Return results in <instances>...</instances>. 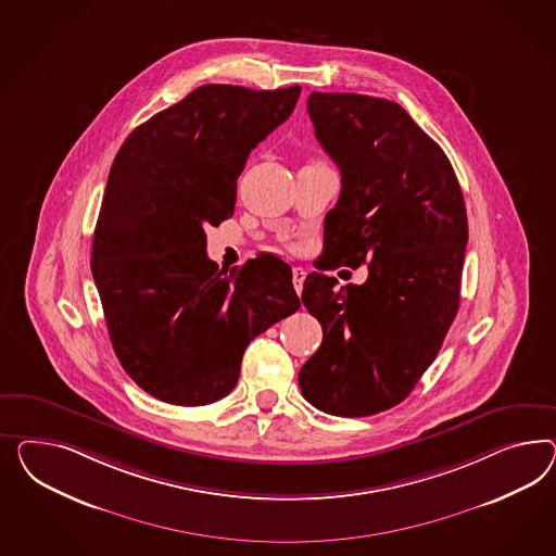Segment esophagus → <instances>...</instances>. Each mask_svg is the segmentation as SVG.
Returning <instances> with one entry per match:
<instances>
[{
	"mask_svg": "<svg viewBox=\"0 0 556 556\" xmlns=\"http://www.w3.org/2000/svg\"><path fill=\"white\" fill-rule=\"evenodd\" d=\"M305 269L303 267H295L293 269V287H295V291L298 293H301V289H303V281H305Z\"/></svg>",
	"mask_w": 556,
	"mask_h": 556,
	"instance_id": "1",
	"label": "esophagus"
}]
</instances>
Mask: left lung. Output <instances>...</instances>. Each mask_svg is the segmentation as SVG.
Masks as SVG:
<instances>
[{"mask_svg": "<svg viewBox=\"0 0 556 556\" xmlns=\"http://www.w3.org/2000/svg\"><path fill=\"white\" fill-rule=\"evenodd\" d=\"M317 141L342 174L319 270L361 267L362 286L309 273L301 301L324 330L300 370L307 403L368 417L405 401L435 361L459 307L464 194L447 155L405 109L356 92H312Z\"/></svg>", "mask_w": 556, "mask_h": 556, "instance_id": "left-lung-1", "label": "left lung"}]
</instances>
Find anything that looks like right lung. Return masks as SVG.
<instances>
[{
  "mask_svg": "<svg viewBox=\"0 0 556 556\" xmlns=\"http://www.w3.org/2000/svg\"><path fill=\"white\" fill-rule=\"evenodd\" d=\"M300 92L198 87L139 125L111 165L90 270L121 366L164 403L220 401L249 342L300 309L287 263L226 273L206 256L204 232L232 216L249 153Z\"/></svg>",
  "mask_w": 556,
  "mask_h": 556,
  "instance_id": "right-lung-1",
  "label": "right lung"
}]
</instances>
